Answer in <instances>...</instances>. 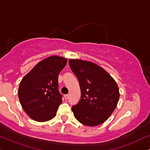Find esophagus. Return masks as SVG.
<instances>
[{"mask_svg":"<svg viewBox=\"0 0 150 150\" xmlns=\"http://www.w3.org/2000/svg\"><path fill=\"white\" fill-rule=\"evenodd\" d=\"M64 99H65V100H67L68 98H69V95H64Z\"/></svg>","mask_w":150,"mask_h":150,"instance_id":"esophagus-1","label":"esophagus"}]
</instances>
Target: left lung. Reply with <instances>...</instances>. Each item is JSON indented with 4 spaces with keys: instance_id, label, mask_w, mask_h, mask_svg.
<instances>
[{
    "instance_id": "left-lung-1",
    "label": "left lung",
    "mask_w": 150,
    "mask_h": 150,
    "mask_svg": "<svg viewBox=\"0 0 150 150\" xmlns=\"http://www.w3.org/2000/svg\"><path fill=\"white\" fill-rule=\"evenodd\" d=\"M69 67L80 85L81 97L72 106L74 115L79 122L95 127L106 121L117 106L119 88L112 77L97 64L70 59Z\"/></svg>"
}]
</instances>
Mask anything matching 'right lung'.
I'll return each instance as SVG.
<instances>
[{
    "label": "right lung",
    "mask_w": 150,
    "mask_h": 150,
    "mask_svg": "<svg viewBox=\"0 0 150 150\" xmlns=\"http://www.w3.org/2000/svg\"><path fill=\"white\" fill-rule=\"evenodd\" d=\"M67 60L51 55L36 64L22 79L18 95L24 111L37 122H46L55 116L62 103L58 91V75Z\"/></svg>",
    "instance_id": "right-lung-1"
}]
</instances>
